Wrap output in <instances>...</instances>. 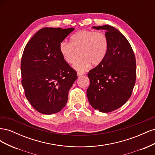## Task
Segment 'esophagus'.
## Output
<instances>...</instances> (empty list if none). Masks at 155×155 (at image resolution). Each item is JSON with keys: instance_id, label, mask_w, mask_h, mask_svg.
<instances>
[{"instance_id": "esophagus-1", "label": "esophagus", "mask_w": 155, "mask_h": 155, "mask_svg": "<svg viewBox=\"0 0 155 155\" xmlns=\"http://www.w3.org/2000/svg\"><path fill=\"white\" fill-rule=\"evenodd\" d=\"M77 74H78V76H82V75L85 74V73H84V72H78Z\"/></svg>"}]
</instances>
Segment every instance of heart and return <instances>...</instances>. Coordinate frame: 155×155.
Returning a JSON list of instances; mask_svg holds the SVG:
<instances>
[{"instance_id": "heart-1", "label": "heart", "mask_w": 155, "mask_h": 155, "mask_svg": "<svg viewBox=\"0 0 155 155\" xmlns=\"http://www.w3.org/2000/svg\"><path fill=\"white\" fill-rule=\"evenodd\" d=\"M109 49V41L102 32L82 30L70 37V43L62 42L59 50L63 59L68 64H74L78 71H85L92 63L98 65L104 60Z\"/></svg>"}]
</instances>
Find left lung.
Here are the masks:
<instances>
[{
    "label": "left lung",
    "mask_w": 155,
    "mask_h": 155,
    "mask_svg": "<svg viewBox=\"0 0 155 155\" xmlns=\"http://www.w3.org/2000/svg\"><path fill=\"white\" fill-rule=\"evenodd\" d=\"M92 28L106 31L109 49L104 60L88 73L87 95L94 109L109 112L124 105L131 96L137 76L135 55L127 39L114 27Z\"/></svg>",
    "instance_id": "left-lung-1"
}]
</instances>
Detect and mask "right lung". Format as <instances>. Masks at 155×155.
Instances as JSON below:
<instances>
[{"label":"right lung","instance_id":"1","mask_svg":"<svg viewBox=\"0 0 155 155\" xmlns=\"http://www.w3.org/2000/svg\"><path fill=\"white\" fill-rule=\"evenodd\" d=\"M74 28H44L26 45L22 56V85L27 100L40 113L55 114L66 105L77 73L65 61L59 46Z\"/></svg>","mask_w":155,"mask_h":155}]
</instances>
